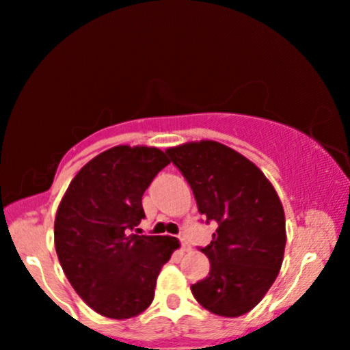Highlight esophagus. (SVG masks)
<instances>
[{"label":"esophagus","instance_id":"1","mask_svg":"<svg viewBox=\"0 0 350 350\" xmlns=\"http://www.w3.org/2000/svg\"><path fill=\"white\" fill-rule=\"evenodd\" d=\"M180 250H183L184 253H189V251L192 250V246H190L187 240H180Z\"/></svg>","mask_w":350,"mask_h":350}]
</instances>
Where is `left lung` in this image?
<instances>
[{
    "label": "left lung",
    "instance_id": "left-lung-1",
    "mask_svg": "<svg viewBox=\"0 0 350 350\" xmlns=\"http://www.w3.org/2000/svg\"><path fill=\"white\" fill-rule=\"evenodd\" d=\"M192 189L200 214L216 221L206 278L190 286L204 309L221 317L250 312L272 286L285 253V213L264 172L234 148L214 141L166 150Z\"/></svg>",
    "mask_w": 350,
    "mask_h": 350
}]
</instances>
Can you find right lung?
<instances>
[{
  "instance_id": "right-lung-1",
  "label": "right lung",
  "mask_w": 350,
  "mask_h": 350,
  "mask_svg": "<svg viewBox=\"0 0 350 350\" xmlns=\"http://www.w3.org/2000/svg\"><path fill=\"white\" fill-rule=\"evenodd\" d=\"M166 165L170 160L157 147H111L78 171L59 204V262L97 314L124 320L146 310L158 273L179 248L174 237L129 234L146 217L144 192Z\"/></svg>"
}]
</instances>
